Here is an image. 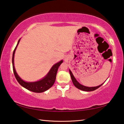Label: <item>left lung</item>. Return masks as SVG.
<instances>
[{"label": "left lung", "mask_w": 124, "mask_h": 124, "mask_svg": "<svg viewBox=\"0 0 124 124\" xmlns=\"http://www.w3.org/2000/svg\"><path fill=\"white\" fill-rule=\"evenodd\" d=\"M70 73L71 77V79H72V82L73 83V84L74 85V86L78 89L79 90H82V91H94L96 89H97L98 88H99L101 86H102L103 83L101 84V85L98 86H96V87H87V86H85L81 85L80 84H79L78 81H77V80L75 79V78L74 77V75H73L72 72H71L70 70Z\"/></svg>", "instance_id": "obj_1"}]
</instances>
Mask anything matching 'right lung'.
Returning a JSON list of instances; mask_svg holds the SVG:
<instances>
[{"mask_svg":"<svg viewBox=\"0 0 124 124\" xmlns=\"http://www.w3.org/2000/svg\"><path fill=\"white\" fill-rule=\"evenodd\" d=\"M20 40V39L18 40L17 44L16 47L15 48L13 54H12V67H13V71L16 80L23 87L26 88V89L29 90V91L37 92V93H41V92H43L46 91L47 90L49 89L54 85L56 80V74H57L58 67H60L61 64L63 62V61H61L60 62L54 64L49 71V73L46 75V76L43 79L37 81V82L33 83H28L24 81L23 80L20 78V77L17 74L14 67V54Z\"/></svg>","mask_w":124,"mask_h":124,"instance_id":"add662e5","label":"right lung"}]
</instances>
